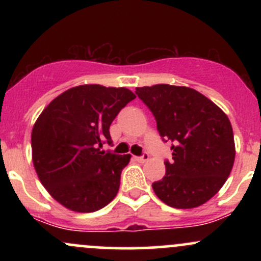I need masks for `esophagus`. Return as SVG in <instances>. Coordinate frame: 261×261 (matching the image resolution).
<instances>
[{"label":"esophagus","mask_w":261,"mask_h":261,"mask_svg":"<svg viewBox=\"0 0 261 261\" xmlns=\"http://www.w3.org/2000/svg\"><path fill=\"white\" fill-rule=\"evenodd\" d=\"M148 158H149V155L147 153H143L141 157H136V160L139 161L140 163H145V162L148 161Z\"/></svg>","instance_id":"obj_1"}]
</instances>
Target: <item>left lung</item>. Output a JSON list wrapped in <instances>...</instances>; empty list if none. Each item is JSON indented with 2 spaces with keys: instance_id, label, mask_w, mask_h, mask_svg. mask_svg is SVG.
<instances>
[{
  "instance_id": "left-lung-1",
  "label": "left lung",
  "mask_w": 261,
  "mask_h": 261,
  "mask_svg": "<svg viewBox=\"0 0 261 261\" xmlns=\"http://www.w3.org/2000/svg\"><path fill=\"white\" fill-rule=\"evenodd\" d=\"M153 114L163 141L172 142L173 161L166 175L152 184L155 195L175 208H193L216 195L236 157L228 116L195 89L155 85L136 88Z\"/></svg>"
}]
</instances>
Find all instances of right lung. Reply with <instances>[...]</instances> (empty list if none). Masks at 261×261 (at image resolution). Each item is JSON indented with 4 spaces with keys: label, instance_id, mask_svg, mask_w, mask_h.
I'll list each match as a JSON object with an SVG mask.
<instances>
[{
    "label": "right lung",
    "instance_id": "right-lung-1",
    "mask_svg": "<svg viewBox=\"0 0 261 261\" xmlns=\"http://www.w3.org/2000/svg\"><path fill=\"white\" fill-rule=\"evenodd\" d=\"M135 98L127 88L77 86L39 115L32 131L33 164L47 193L66 208L94 212L116 196L131 155L100 148L112 143L110 125Z\"/></svg>",
    "mask_w": 261,
    "mask_h": 261
}]
</instances>
